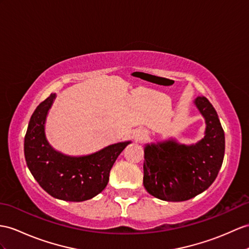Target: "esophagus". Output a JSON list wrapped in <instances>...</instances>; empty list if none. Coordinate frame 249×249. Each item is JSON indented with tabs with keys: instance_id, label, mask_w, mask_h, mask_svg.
<instances>
[{
	"instance_id": "34e87169",
	"label": "esophagus",
	"mask_w": 249,
	"mask_h": 249,
	"mask_svg": "<svg viewBox=\"0 0 249 249\" xmlns=\"http://www.w3.org/2000/svg\"><path fill=\"white\" fill-rule=\"evenodd\" d=\"M145 135L144 132H137L135 134V139L136 141H141V139Z\"/></svg>"
}]
</instances>
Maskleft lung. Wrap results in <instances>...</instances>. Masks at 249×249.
I'll return each instance as SVG.
<instances>
[{
    "label": "left lung",
    "mask_w": 249,
    "mask_h": 249,
    "mask_svg": "<svg viewBox=\"0 0 249 249\" xmlns=\"http://www.w3.org/2000/svg\"><path fill=\"white\" fill-rule=\"evenodd\" d=\"M195 105L205 118V136L196 144L171 141L144 147L143 186L162 201L181 202L196 196L213 183L225 153V135L216 111L198 96Z\"/></svg>",
    "instance_id": "left-lung-1"
}]
</instances>
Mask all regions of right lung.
I'll use <instances>...</instances> for the list:
<instances>
[{"label":"right lung","instance_id":"obj_1","mask_svg":"<svg viewBox=\"0 0 249 249\" xmlns=\"http://www.w3.org/2000/svg\"><path fill=\"white\" fill-rule=\"evenodd\" d=\"M54 98L56 94H51L30 117L24 138L27 167L48 195L69 202L87 201L107 187L115 160L131 142L110 144L86 156L58 152L48 143L44 131L47 113Z\"/></svg>","mask_w":249,"mask_h":249}]
</instances>
